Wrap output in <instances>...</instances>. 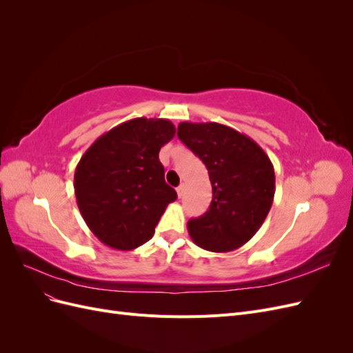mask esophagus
<instances>
[{
	"label": "esophagus",
	"mask_w": 353,
	"mask_h": 353,
	"mask_svg": "<svg viewBox=\"0 0 353 353\" xmlns=\"http://www.w3.org/2000/svg\"><path fill=\"white\" fill-rule=\"evenodd\" d=\"M184 193H185V185L181 184V185L176 188V194H178V197H183Z\"/></svg>",
	"instance_id": "esophagus-1"
}]
</instances>
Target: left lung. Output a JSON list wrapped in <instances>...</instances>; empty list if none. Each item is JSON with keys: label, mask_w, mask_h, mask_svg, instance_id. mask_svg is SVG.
I'll use <instances>...</instances> for the list:
<instances>
[{"label": "left lung", "mask_w": 353, "mask_h": 353, "mask_svg": "<svg viewBox=\"0 0 353 353\" xmlns=\"http://www.w3.org/2000/svg\"><path fill=\"white\" fill-rule=\"evenodd\" d=\"M178 138L205 163L212 184L209 210L187 223L191 240L215 253L241 248L272 206L275 174L268 154L250 137L216 122H181Z\"/></svg>", "instance_id": "left-lung-1"}]
</instances>
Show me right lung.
<instances>
[{
	"mask_svg": "<svg viewBox=\"0 0 353 353\" xmlns=\"http://www.w3.org/2000/svg\"><path fill=\"white\" fill-rule=\"evenodd\" d=\"M175 131L168 119L135 117L99 137L81 157L73 183L78 208L91 232L109 248L134 250L147 243L176 200L159 160Z\"/></svg>",
	"mask_w": 353,
	"mask_h": 353,
	"instance_id": "right-lung-1",
	"label": "right lung"
}]
</instances>
